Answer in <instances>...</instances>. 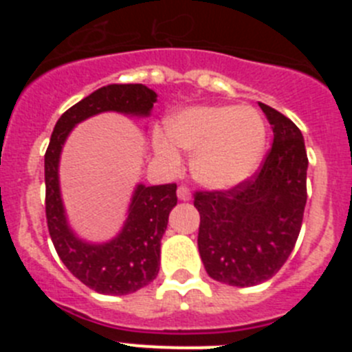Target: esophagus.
Listing matches in <instances>:
<instances>
[{
    "instance_id": "obj_1",
    "label": "esophagus",
    "mask_w": 352,
    "mask_h": 352,
    "mask_svg": "<svg viewBox=\"0 0 352 352\" xmlns=\"http://www.w3.org/2000/svg\"><path fill=\"white\" fill-rule=\"evenodd\" d=\"M178 199H179V201H190V199H192L190 190H188L186 186H179V188H178Z\"/></svg>"
}]
</instances>
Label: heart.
I'll list each match as a JSON object with an SVG mask.
<instances>
[{"instance_id":"obj_1","label":"heart","mask_w":352,"mask_h":352,"mask_svg":"<svg viewBox=\"0 0 352 352\" xmlns=\"http://www.w3.org/2000/svg\"><path fill=\"white\" fill-rule=\"evenodd\" d=\"M174 146L192 153L190 170L199 185L214 192L231 190L259 167L266 125L256 109L195 105L167 118L166 135H153L155 153L170 169L182 164Z\"/></svg>"}]
</instances>
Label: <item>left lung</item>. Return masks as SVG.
<instances>
[{
	"label": "left lung",
	"instance_id": "8db88e82",
	"mask_svg": "<svg viewBox=\"0 0 352 352\" xmlns=\"http://www.w3.org/2000/svg\"><path fill=\"white\" fill-rule=\"evenodd\" d=\"M273 146L259 173L227 192H197V247L208 275L234 287L270 280L291 256L307 204V149L300 129L259 104Z\"/></svg>",
	"mask_w": 352,
	"mask_h": 352
}]
</instances>
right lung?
Here are the masks:
<instances>
[{
  "label": "right lung",
  "mask_w": 352,
  "mask_h": 352,
  "mask_svg": "<svg viewBox=\"0 0 352 352\" xmlns=\"http://www.w3.org/2000/svg\"><path fill=\"white\" fill-rule=\"evenodd\" d=\"M157 93L144 84H109L61 114L45 151V214L56 252L84 285L100 294L123 296L146 287L160 268V241L176 203V185L138 183L120 232L95 243L77 236L68 222L60 186V158L68 135L88 118L102 113L148 118Z\"/></svg>",
  "instance_id": "1"
}]
</instances>
